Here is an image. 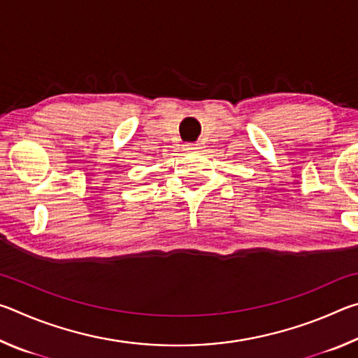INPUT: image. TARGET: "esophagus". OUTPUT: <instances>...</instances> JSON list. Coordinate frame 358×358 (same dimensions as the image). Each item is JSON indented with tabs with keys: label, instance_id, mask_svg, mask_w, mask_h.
Instances as JSON below:
<instances>
[{
	"label": "esophagus",
	"instance_id": "1",
	"mask_svg": "<svg viewBox=\"0 0 358 358\" xmlns=\"http://www.w3.org/2000/svg\"><path fill=\"white\" fill-rule=\"evenodd\" d=\"M185 147H186L187 151H196V150L201 148V147H199V143H194V142H187Z\"/></svg>",
	"mask_w": 358,
	"mask_h": 358
}]
</instances>
